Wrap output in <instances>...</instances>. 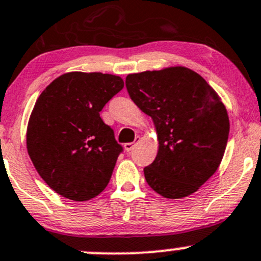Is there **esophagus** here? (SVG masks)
Here are the masks:
<instances>
[{
    "instance_id": "34e87169",
    "label": "esophagus",
    "mask_w": 261,
    "mask_h": 261,
    "mask_svg": "<svg viewBox=\"0 0 261 261\" xmlns=\"http://www.w3.org/2000/svg\"><path fill=\"white\" fill-rule=\"evenodd\" d=\"M139 140H140V139H139V138H136L135 143H127V144H125V145H123V146H125V150H126V151H127V152H130L131 150H133L134 147H135L136 144H138V141H139Z\"/></svg>"
}]
</instances>
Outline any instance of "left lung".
I'll return each instance as SVG.
<instances>
[{
  "label": "left lung",
  "instance_id": "8db88e82",
  "mask_svg": "<svg viewBox=\"0 0 261 261\" xmlns=\"http://www.w3.org/2000/svg\"><path fill=\"white\" fill-rule=\"evenodd\" d=\"M126 88L156 128L158 155L144 168L147 184L169 199L198 191L215 174L227 145L230 121L218 94L184 67L128 74Z\"/></svg>",
  "mask_w": 261,
  "mask_h": 261
}]
</instances>
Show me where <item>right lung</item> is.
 <instances>
[{
  "label": "right lung",
  "instance_id": "right-lung-1",
  "mask_svg": "<svg viewBox=\"0 0 261 261\" xmlns=\"http://www.w3.org/2000/svg\"><path fill=\"white\" fill-rule=\"evenodd\" d=\"M122 88L117 75L72 72L39 96L26 145L40 177L60 196L88 201L109 184L123 149L99 112Z\"/></svg>",
  "mask_w": 261,
  "mask_h": 261
}]
</instances>
